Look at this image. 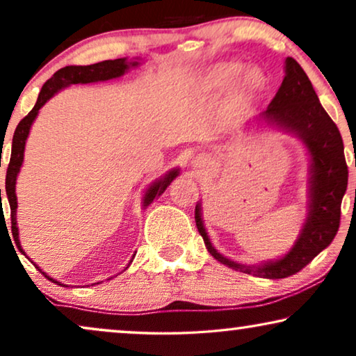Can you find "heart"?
I'll return each mask as SVG.
<instances>
[{"mask_svg":"<svg viewBox=\"0 0 356 356\" xmlns=\"http://www.w3.org/2000/svg\"><path fill=\"white\" fill-rule=\"evenodd\" d=\"M245 71V66L238 61H223L211 67L201 79L204 90L222 94L235 84L238 76ZM266 89V79L259 71L251 70L241 76L233 87V99L236 102H250L259 97Z\"/></svg>","mask_w":356,"mask_h":356,"instance_id":"heart-1","label":"heart"}]
</instances>
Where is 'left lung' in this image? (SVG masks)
Wrapping results in <instances>:
<instances>
[{"label":"left lung","instance_id":"obj_1","mask_svg":"<svg viewBox=\"0 0 356 356\" xmlns=\"http://www.w3.org/2000/svg\"><path fill=\"white\" fill-rule=\"evenodd\" d=\"M259 120L293 131L303 139L311 154L309 216L289 254L259 267L236 264L213 250L202 225L201 207L196 206V225L211 254L232 269L266 279H285L308 266L332 243L340 225V206L347 191L348 167L343 140L337 124L323 108L313 84L293 58H286L285 77L270 105Z\"/></svg>","mask_w":356,"mask_h":356}]
</instances>
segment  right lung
<instances>
[{
	"label": "right lung",
	"instance_id": "add662e5",
	"mask_svg": "<svg viewBox=\"0 0 356 356\" xmlns=\"http://www.w3.org/2000/svg\"><path fill=\"white\" fill-rule=\"evenodd\" d=\"M138 61L134 63H126L124 58H118V60H106L102 63H95V65L90 66H66L61 67L60 71H56L50 79H48L45 84H43L40 94H38L37 104L33 105V108L29 111L27 116L19 121L16 131H14L13 136V149H11V160H9L8 172H6V194L9 207H11V228H13V238L16 241V245L21 252L24 254L21 245H19V232L16 227V209H17V197H16V178L19 170H21L22 160H24V147H26V139L29 136V131H31V126L35 120L38 110L42 108L43 105L47 104V100H50L53 95L56 94L58 90L63 89V87L70 84H89V82H97V81H108L113 79V77H120L124 74V71L128 70L129 66H136ZM178 177V170H172L168 175H165L162 179H159L157 183H154L152 186L149 188V191L145 193L144 196V206H149L150 202L154 201L155 197H159L165 189L170 186V183L173 181L175 178ZM43 275L47 277L48 280H51L53 284L61 285L60 282L53 280L51 277H48L45 272H42Z\"/></svg>",
	"mask_w": 356,
	"mask_h": 356
}]
</instances>
